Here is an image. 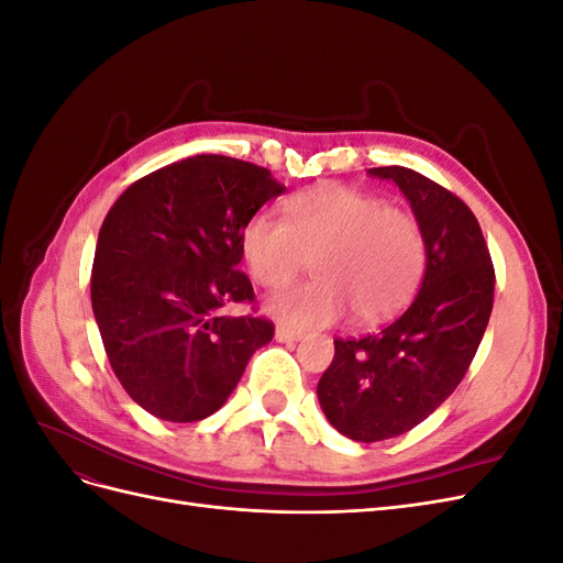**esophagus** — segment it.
Masks as SVG:
<instances>
[{"mask_svg":"<svg viewBox=\"0 0 563 563\" xmlns=\"http://www.w3.org/2000/svg\"><path fill=\"white\" fill-rule=\"evenodd\" d=\"M300 338H302V333H296V331L286 329V327H277L275 329V340H277V343H298Z\"/></svg>","mask_w":563,"mask_h":563,"instance_id":"34e87169","label":"esophagus"}]
</instances>
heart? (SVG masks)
<instances>
[{
    "instance_id": "obj_1",
    "label": "heart",
    "mask_w": 563,
    "mask_h": 563,
    "mask_svg": "<svg viewBox=\"0 0 563 563\" xmlns=\"http://www.w3.org/2000/svg\"><path fill=\"white\" fill-rule=\"evenodd\" d=\"M286 223L255 213L240 246L251 277L277 288L312 255L314 279L279 291L265 312L288 329L329 327L345 312L360 323L397 314L413 298L424 269L418 220L343 185H321L286 201Z\"/></svg>"
}]
</instances>
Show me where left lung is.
Instances as JSON below:
<instances>
[{
	"instance_id": "8db88e82",
	"label": "left lung",
	"mask_w": 563,
	"mask_h": 563,
	"mask_svg": "<svg viewBox=\"0 0 563 563\" xmlns=\"http://www.w3.org/2000/svg\"><path fill=\"white\" fill-rule=\"evenodd\" d=\"M395 183L424 236V277L408 310L383 331L333 340L317 385L323 416L352 441L413 430L467 373L493 310L490 253L463 199L404 166L368 168Z\"/></svg>"
}]
</instances>
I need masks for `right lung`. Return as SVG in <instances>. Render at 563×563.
Wrapping results in <instances>:
<instances>
[{"mask_svg":"<svg viewBox=\"0 0 563 563\" xmlns=\"http://www.w3.org/2000/svg\"><path fill=\"white\" fill-rule=\"evenodd\" d=\"M286 190L267 168L197 155L135 180L98 232L91 305L114 376L159 420L213 416L275 327L228 317L251 302L240 236Z\"/></svg>","mask_w":563,"mask_h":563,"instance_id":"1","label":"right lung"}]
</instances>
